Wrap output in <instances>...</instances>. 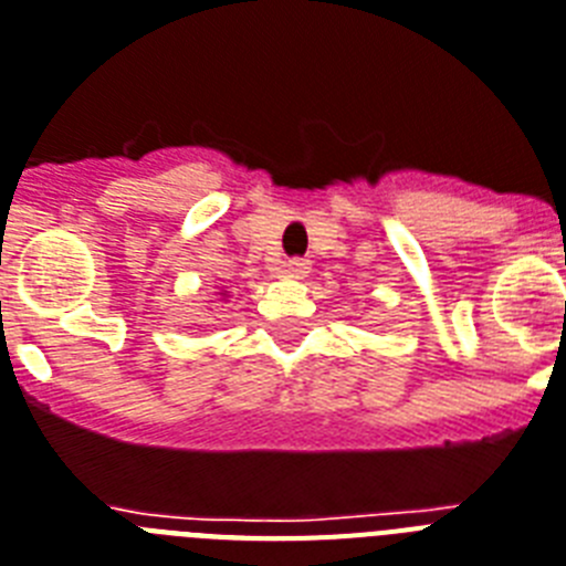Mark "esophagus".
<instances>
[{
    "instance_id": "34e87169",
    "label": "esophagus",
    "mask_w": 566,
    "mask_h": 566,
    "mask_svg": "<svg viewBox=\"0 0 566 566\" xmlns=\"http://www.w3.org/2000/svg\"><path fill=\"white\" fill-rule=\"evenodd\" d=\"M279 273L284 275V279H305L307 273H311V261L307 259H287L282 264V270Z\"/></svg>"
}]
</instances>
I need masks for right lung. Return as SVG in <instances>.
<instances>
[{
  "mask_svg": "<svg viewBox=\"0 0 566 566\" xmlns=\"http://www.w3.org/2000/svg\"><path fill=\"white\" fill-rule=\"evenodd\" d=\"M224 296H227V293H224Z\"/></svg>",
  "mask_w": 566,
  "mask_h": 566,
  "instance_id": "obj_1",
  "label": "right lung"
}]
</instances>
